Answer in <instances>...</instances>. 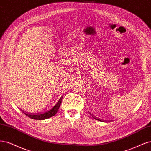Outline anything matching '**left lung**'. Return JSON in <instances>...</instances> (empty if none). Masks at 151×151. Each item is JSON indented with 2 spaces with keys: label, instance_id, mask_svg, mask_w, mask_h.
Here are the masks:
<instances>
[{
  "label": "left lung",
  "instance_id": "1",
  "mask_svg": "<svg viewBox=\"0 0 151 151\" xmlns=\"http://www.w3.org/2000/svg\"><path fill=\"white\" fill-rule=\"evenodd\" d=\"M92 116H93V115H92ZM95 119H96V120H100H100L99 119H96V118H95V117H93Z\"/></svg>",
  "mask_w": 151,
  "mask_h": 151
}]
</instances>
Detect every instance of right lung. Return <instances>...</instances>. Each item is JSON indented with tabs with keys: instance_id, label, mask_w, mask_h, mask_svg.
I'll use <instances>...</instances> for the list:
<instances>
[{
	"instance_id": "right-lung-1",
	"label": "right lung",
	"mask_w": 151,
	"mask_h": 151,
	"mask_svg": "<svg viewBox=\"0 0 151 151\" xmlns=\"http://www.w3.org/2000/svg\"><path fill=\"white\" fill-rule=\"evenodd\" d=\"M63 97H61L60 99L58 100L57 102V104L53 106V107L45 113H35V114H29V113H25L24 111H22V112L27 115L29 117L32 119H35V120H45L48 118H50L51 116H54L59 109L60 105L61 104V100H62Z\"/></svg>"
}]
</instances>
